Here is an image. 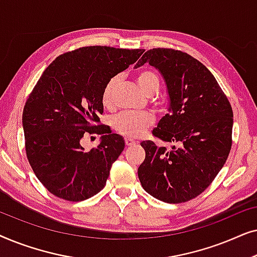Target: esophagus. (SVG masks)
I'll use <instances>...</instances> for the list:
<instances>
[{
    "label": "esophagus",
    "instance_id": "1",
    "mask_svg": "<svg viewBox=\"0 0 257 257\" xmlns=\"http://www.w3.org/2000/svg\"><path fill=\"white\" fill-rule=\"evenodd\" d=\"M136 144V142L131 138H125V145L126 146H133Z\"/></svg>",
    "mask_w": 257,
    "mask_h": 257
}]
</instances>
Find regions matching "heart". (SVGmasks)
I'll list each match as a JSON object with an SVG mask.
<instances>
[{"label":"heart","instance_id":"1","mask_svg":"<svg viewBox=\"0 0 257 257\" xmlns=\"http://www.w3.org/2000/svg\"><path fill=\"white\" fill-rule=\"evenodd\" d=\"M136 82L140 90L147 96H152L159 91L160 77L153 69H143L137 72ZM118 85V78L113 77L105 84L101 93V103L105 107H112L114 104V92ZM153 106L159 112L167 108V103L161 98H152ZM154 122V115L149 111L143 112H122L112 119V127L119 135L127 138H138Z\"/></svg>","mask_w":257,"mask_h":257}]
</instances>
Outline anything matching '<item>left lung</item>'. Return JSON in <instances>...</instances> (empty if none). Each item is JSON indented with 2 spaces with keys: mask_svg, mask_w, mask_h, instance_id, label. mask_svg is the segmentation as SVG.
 Instances as JSON below:
<instances>
[{
  "mask_svg": "<svg viewBox=\"0 0 257 257\" xmlns=\"http://www.w3.org/2000/svg\"><path fill=\"white\" fill-rule=\"evenodd\" d=\"M149 63L164 76L170 113L160 119L152 140L140 145L146 157L138 168L143 188L167 203L189 201L201 194L219 173L230 152L233 110L213 73L191 55L154 48L136 68Z\"/></svg>",
  "mask_w": 257,
  "mask_h": 257,
  "instance_id": "8db88e82",
  "label": "left lung"
}]
</instances>
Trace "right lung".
Instances as JSON below:
<instances>
[{
  "label": "right lung",
  "mask_w": 257,
  "mask_h": 257,
  "mask_svg": "<svg viewBox=\"0 0 257 257\" xmlns=\"http://www.w3.org/2000/svg\"><path fill=\"white\" fill-rule=\"evenodd\" d=\"M143 52L83 47L58 56L42 73L24 105L22 122L28 160L51 194L78 202L105 187L125 142L100 124L101 93ZM86 134H103L100 145L84 150L80 142Z\"/></svg>",
  "instance_id": "right-lung-1"
}]
</instances>
